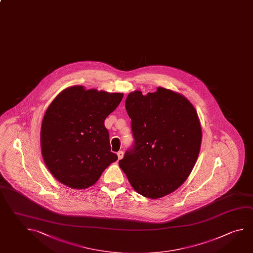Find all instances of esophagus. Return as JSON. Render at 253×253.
<instances>
[{"label":"esophagus","mask_w":253,"mask_h":253,"mask_svg":"<svg viewBox=\"0 0 253 253\" xmlns=\"http://www.w3.org/2000/svg\"><path fill=\"white\" fill-rule=\"evenodd\" d=\"M117 155H118V159H122V158L124 157V152H123V151H119V152L117 153Z\"/></svg>","instance_id":"34e87169"}]
</instances>
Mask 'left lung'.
<instances>
[{
	"label": "left lung",
	"instance_id": "left-lung-1",
	"mask_svg": "<svg viewBox=\"0 0 253 253\" xmlns=\"http://www.w3.org/2000/svg\"><path fill=\"white\" fill-rule=\"evenodd\" d=\"M134 142L119 161L133 188L157 199L181 186L199 155L202 129L195 107L185 97L157 88L143 96L128 95L125 102Z\"/></svg>",
	"mask_w": 253,
	"mask_h": 253
}]
</instances>
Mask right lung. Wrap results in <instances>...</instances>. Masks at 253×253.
<instances>
[{"instance_id":"obj_1","label":"right lung","mask_w":253,"mask_h":253,"mask_svg":"<svg viewBox=\"0 0 253 253\" xmlns=\"http://www.w3.org/2000/svg\"><path fill=\"white\" fill-rule=\"evenodd\" d=\"M123 97V93L74 86L49 105L41 128L42 154L47 168L60 183L84 189L118 159L111 152L104 123Z\"/></svg>"}]
</instances>
